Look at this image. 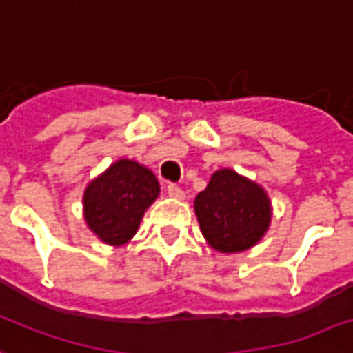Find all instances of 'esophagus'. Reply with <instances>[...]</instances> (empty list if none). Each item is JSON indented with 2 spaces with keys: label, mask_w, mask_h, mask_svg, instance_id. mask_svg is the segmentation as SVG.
Segmentation results:
<instances>
[{
  "label": "esophagus",
  "mask_w": 353,
  "mask_h": 353,
  "mask_svg": "<svg viewBox=\"0 0 353 353\" xmlns=\"http://www.w3.org/2000/svg\"><path fill=\"white\" fill-rule=\"evenodd\" d=\"M166 190H168V196H172V198H177V200H181L183 196V190L181 187H177V185H174V183H170L168 187H166Z\"/></svg>",
  "instance_id": "esophagus-1"
}]
</instances>
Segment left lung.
Wrapping results in <instances>:
<instances>
[{
	"instance_id": "obj_1",
	"label": "left lung",
	"mask_w": 353,
	"mask_h": 353,
	"mask_svg": "<svg viewBox=\"0 0 353 353\" xmlns=\"http://www.w3.org/2000/svg\"><path fill=\"white\" fill-rule=\"evenodd\" d=\"M194 211L205 241L222 254L255 246L272 219L265 188L230 168L212 174L205 190L196 196Z\"/></svg>"
}]
</instances>
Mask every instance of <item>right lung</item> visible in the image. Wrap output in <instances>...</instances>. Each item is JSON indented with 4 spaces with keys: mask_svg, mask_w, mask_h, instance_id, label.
<instances>
[{
    "mask_svg": "<svg viewBox=\"0 0 353 353\" xmlns=\"http://www.w3.org/2000/svg\"><path fill=\"white\" fill-rule=\"evenodd\" d=\"M159 192L152 170L131 159H120L85 188V222L105 244L122 246L137 233Z\"/></svg>",
    "mask_w": 353,
    "mask_h": 353,
    "instance_id": "right-lung-1",
    "label": "right lung"
}]
</instances>
